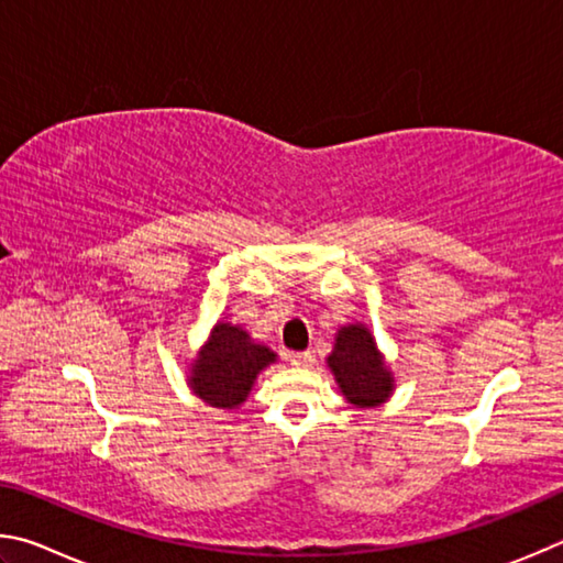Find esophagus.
Listing matches in <instances>:
<instances>
[{"label":"esophagus","instance_id":"obj_1","mask_svg":"<svg viewBox=\"0 0 563 563\" xmlns=\"http://www.w3.org/2000/svg\"><path fill=\"white\" fill-rule=\"evenodd\" d=\"M289 361H291V366H297V368H309V366H313L317 356H313L311 351H301V353H291Z\"/></svg>","mask_w":563,"mask_h":563}]
</instances>
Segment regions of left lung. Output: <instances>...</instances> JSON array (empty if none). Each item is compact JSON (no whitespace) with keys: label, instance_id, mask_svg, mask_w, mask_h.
Returning a JSON list of instances; mask_svg holds the SVG:
<instances>
[{"label":"left lung","instance_id":"obj_1","mask_svg":"<svg viewBox=\"0 0 563 563\" xmlns=\"http://www.w3.org/2000/svg\"><path fill=\"white\" fill-rule=\"evenodd\" d=\"M327 363L341 393L356 408H376L390 398L393 373L366 323L341 327Z\"/></svg>","mask_w":563,"mask_h":563}]
</instances>
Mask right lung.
<instances>
[{
	"mask_svg": "<svg viewBox=\"0 0 563 563\" xmlns=\"http://www.w3.org/2000/svg\"><path fill=\"white\" fill-rule=\"evenodd\" d=\"M276 361L272 349L254 343L242 327L220 321L190 366V388L207 406L232 410L250 396L260 373Z\"/></svg>",
	"mask_w": 563,
	"mask_h": 563,
	"instance_id": "add662e5",
	"label": "right lung"
}]
</instances>
